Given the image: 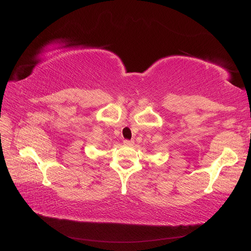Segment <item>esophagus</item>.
I'll list each match as a JSON object with an SVG mask.
<instances>
[{"label": "esophagus", "mask_w": 251, "mask_h": 251, "mask_svg": "<svg viewBox=\"0 0 251 251\" xmlns=\"http://www.w3.org/2000/svg\"><path fill=\"white\" fill-rule=\"evenodd\" d=\"M134 144V142L132 140H124V145H127V146H132Z\"/></svg>", "instance_id": "esophagus-1"}]
</instances>
